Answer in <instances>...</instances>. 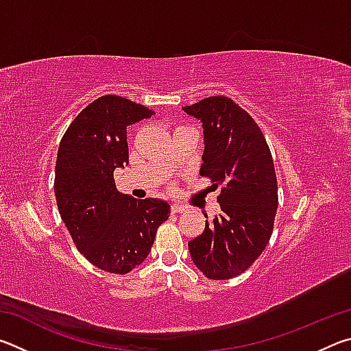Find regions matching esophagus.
Listing matches in <instances>:
<instances>
[{"instance_id":"1","label":"esophagus","mask_w":351,"mask_h":351,"mask_svg":"<svg viewBox=\"0 0 351 351\" xmlns=\"http://www.w3.org/2000/svg\"><path fill=\"white\" fill-rule=\"evenodd\" d=\"M187 207L184 204H171V212H186Z\"/></svg>"}]
</instances>
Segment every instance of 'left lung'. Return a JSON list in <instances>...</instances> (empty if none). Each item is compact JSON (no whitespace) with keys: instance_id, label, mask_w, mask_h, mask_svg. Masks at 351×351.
I'll return each mask as SVG.
<instances>
[{"instance_id":"8db88e82","label":"left lung","mask_w":351,"mask_h":351,"mask_svg":"<svg viewBox=\"0 0 351 351\" xmlns=\"http://www.w3.org/2000/svg\"><path fill=\"white\" fill-rule=\"evenodd\" d=\"M203 123L199 175L221 186V215L189 241L193 263L212 280L240 276L268 245L278 206L274 162L254 119L232 99L212 96L184 106Z\"/></svg>"}]
</instances>
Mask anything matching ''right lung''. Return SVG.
Returning a JSON list of instances; mask_svg holds the SVG:
<instances>
[{
	"label": "right lung",
	"instance_id": "1",
	"mask_svg": "<svg viewBox=\"0 0 351 351\" xmlns=\"http://www.w3.org/2000/svg\"><path fill=\"white\" fill-rule=\"evenodd\" d=\"M153 114L125 97L102 96L71 122L58 147V212L75 247L111 274H127L141 265L170 215L167 201L117 192L112 176L128 164L127 127Z\"/></svg>",
	"mask_w": 351,
	"mask_h": 351
}]
</instances>
